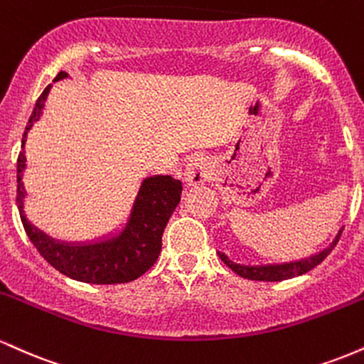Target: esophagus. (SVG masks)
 Instances as JSON below:
<instances>
[{
  "label": "esophagus",
  "instance_id": "obj_1",
  "mask_svg": "<svg viewBox=\"0 0 364 364\" xmlns=\"http://www.w3.org/2000/svg\"><path fill=\"white\" fill-rule=\"evenodd\" d=\"M210 173H212L210 161L203 156H196L185 162L179 178H181V181L185 183L186 186H195V185H202V183H205L207 179L210 178Z\"/></svg>",
  "mask_w": 364,
  "mask_h": 364
}]
</instances>
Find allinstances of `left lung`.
<instances>
[{"mask_svg": "<svg viewBox=\"0 0 364 364\" xmlns=\"http://www.w3.org/2000/svg\"><path fill=\"white\" fill-rule=\"evenodd\" d=\"M342 229L339 228L337 235L333 236V240L325 246L320 252L310 255V257L299 258V260H289V262H281V263H262V265H243V263L232 262L228 255L223 252H217L219 258L223 260L232 272L241 275V277L250 279V281H265V282H279L286 281V279L298 277V275L306 274L308 270L315 269L318 263L323 260L327 255L332 252L333 246L337 245L339 237L342 235Z\"/></svg>", "mask_w": 364, "mask_h": 364, "instance_id": "1", "label": "left lung"}]
</instances>
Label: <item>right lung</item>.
<instances>
[{
    "mask_svg": "<svg viewBox=\"0 0 364 364\" xmlns=\"http://www.w3.org/2000/svg\"><path fill=\"white\" fill-rule=\"evenodd\" d=\"M68 78L60 72L54 82ZM53 85H48L37 99L22 136V150L16 161V203L28 240L58 272L87 284H123L139 279L157 262L162 248V235L174 208L179 203L181 183L171 176L154 174L144 178L133 200L129 214L119 228L85 241H65L46 235L25 214L27 191L23 173L27 169L25 141L36 121L41 119L46 99Z\"/></svg>",
    "mask_w": 364,
    "mask_h": 364,
    "instance_id": "add662e5",
    "label": "right lung"
}]
</instances>
